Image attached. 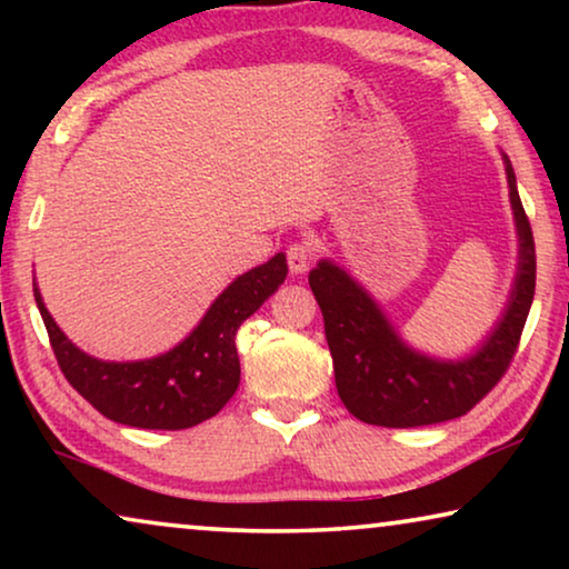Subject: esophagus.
Wrapping results in <instances>:
<instances>
[{"mask_svg":"<svg viewBox=\"0 0 569 569\" xmlns=\"http://www.w3.org/2000/svg\"><path fill=\"white\" fill-rule=\"evenodd\" d=\"M310 261H313V248L308 243H292L287 248V267H290L292 274H302V271H308Z\"/></svg>","mask_w":569,"mask_h":569,"instance_id":"34e87169","label":"esophagus"}]
</instances>
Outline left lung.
I'll return each mask as SVG.
<instances>
[{
  "label": "left lung",
  "mask_w": 569,
  "mask_h": 569,
  "mask_svg": "<svg viewBox=\"0 0 569 569\" xmlns=\"http://www.w3.org/2000/svg\"><path fill=\"white\" fill-rule=\"evenodd\" d=\"M505 166L520 238V267L502 321L469 360L440 362L409 349L370 295L331 261H321L308 274L323 313L339 399L362 422L378 427L448 422L477 407L508 372L533 302L536 246L508 158Z\"/></svg>",
  "instance_id": "left-lung-1"
}]
</instances>
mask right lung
Returning <instances> with one entry per match:
<instances>
[{
  "label": "right lung",
  "instance_id": "right-lung-1",
  "mask_svg": "<svg viewBox=\"0 0 569 569\" xmlns=\"http://www.w3.org/2000/svg\"><path fill=\"white\" fill-rule=\"evenodd\" d=\"M284 253L238 277L212 302L201 323L170 352L142 362H103L69 341L33 284L38 310L69 386L100 415L142 430H186L214 417L240 383L236 333L279 290Z\"/></svg>",
  "mask_w": 569,
  "mask_h": 569
}]
</instances>
